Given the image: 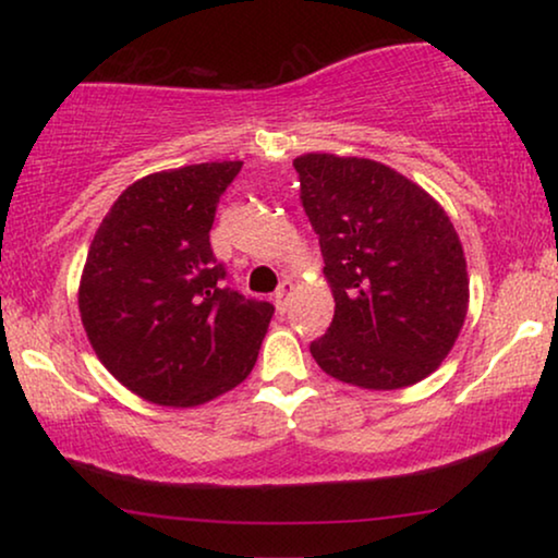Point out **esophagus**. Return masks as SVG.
<instances>
[{"label":"esophagus","instance_id":"1","mask_svg":"<svg viewBox=\"0 0 558 558\" xmlns=\"http://www.w3.org/2000/svg\"><path fill=\"white\" fill-rule=\"evenodd\" d=\"M289 300H292V281L284 279L277 289V294H274V307H277V312L281 315V312H287L289 307Z\"/></svg>","mask_w":558,"mask_h":558}]
</instances>
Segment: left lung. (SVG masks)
<instances>
[{"label":"left lung","instance_id":"left-lung-1","mask_svg":"<svg viewBox=\"0 0 558 558\" xmlns=\"http://www.w3.org/2000/svg\"><path fill=\"white\" fill-rule=\"evenodd\" d=\"M319 235L335 317L310 345L319 368L368 391L414 386L441 365L468 317L462 241L445 208L384 162L294 159Z\"/></svg>","mask_w":558,"mask_h":558}]
</instances>
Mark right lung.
<instances>
[{
  "label": "right lung",
  "instance_id": "obj_1",
  "mask_svg": "<svg viewBox=\"0 0 558 558\" xmlns=\"http://www.w3.org/2000/svg\"><path fill=\"white\" fill-rule=\"evenodd\" d=\"M241 165L136 180L90 241L78 287L83 330L106 371L157 407L193 409L231 391L269 330L271 304L228 289L210 248L216 205Z\"/></svg>",
  "mask_w": 558,
  "mask_h": 558
}]
</instances>
